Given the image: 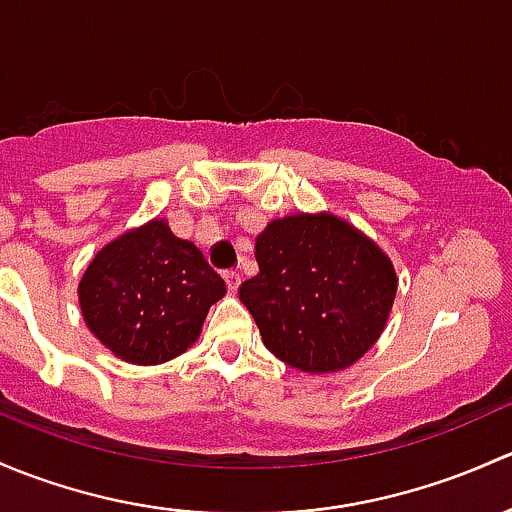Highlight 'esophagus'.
<instances>
[{
	"mask_svg": "<svg viewBox=\"0 0 512 512\" xmlns=\"http://www.w3.org/2000/svg\"><path fill=\"white\" fill-rule=\"evenodd\" d=\"M224 281H226V288H229L231 293L239 291V283H241V276L236 271H224Z\"/></svg>",
	"mask_w": 512,
	"mask_h": 512,
	"instance_id": "1",
	"label": "esophagus"
}]
</instances>
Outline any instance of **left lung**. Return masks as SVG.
Listing matches in <instances>:
<instances>
[{
    "label": "left lung",
    "instance_id": "obj_1",
    "mask_svg": "<svg viewBox=\"0 0 512 512\" xmlns=\"http://www.w3.org/2000/svg\"><path fill=\"white\" fill-rule=\"evenodd\" d=\"M258 276L239 298L261 340L300 372L355 365L387 325L397 273L387 254L335 214L273 219L256 236Z\"/></svg>",
    "mask_w": 512,
    "mask_h": 512
}]
</instances>
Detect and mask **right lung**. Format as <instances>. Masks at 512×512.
Instances as JSON below:
<instances>
[{"label": "right lung", "mask_w": 512, "mask_h": 512, "mask_svg": "<svg viewBox=\"0 0 512 512\" xmlns=\"http://www.w3.org/2000/svg\"><path fill=\"white\" fill-rule=\"evenodd\" d=\"M224 293V278L192 241L172 234L165 219L105 244L78 283L88 330L133 365L182 355Z\"/></svg>", "instance_id": "add662e5"}]
</instances>
